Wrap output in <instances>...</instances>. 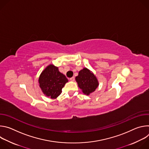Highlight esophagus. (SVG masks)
I'll list each match as a JSON object with an SVG mask.
<instances>
[{"instance_id":"esophagus-1","label":"esophagus","mask_w":149,"mask_h":149,"mask_svg":"<svg viewBox=\"0 0 149 149\" xmlns=\"http://www.w3.org/2000/svg\"><path fill=\"white\" fill-rule=\"evenodd\" d=\"M70 80L71 81H75V78L73 77H71V78H70Z\"/></svg>"}]
</instances>
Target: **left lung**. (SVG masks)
<instances>
[{
    "instance_id": "left-lung-1",
    "label": "left lung",
    "mask_w": 149,
    "mask_h": 149,
    "mask_svg": "<svg viewBox=\"0 0 149 149\" xmlns=\"http://www.w3.org/2000/svg\"><path fill=\"white\" fill-rule=\"evenodd\" d=\"M78 87L87 95L94 92L99 86L98 81L94 73L87 68H84L75 77Z\"/></svg>"
}]
</instances>
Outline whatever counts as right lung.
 <instances>
[{"label":"right lung","mask_w":149,"mask_h":149,"mask_svg":"<svg viewBox=\"0 0 149 149\" xmlns=\"http://www.w3.org/2000/svg\"><path fill=\"white\" fill-rule=\"evenodd\" d=\"M38 82L44 94L55 99L61 94L62 88L68 80L65 75L59 72L57 67L50 64L42 71Z\"/></svg>","instance_id":"1"}]
</instances>
